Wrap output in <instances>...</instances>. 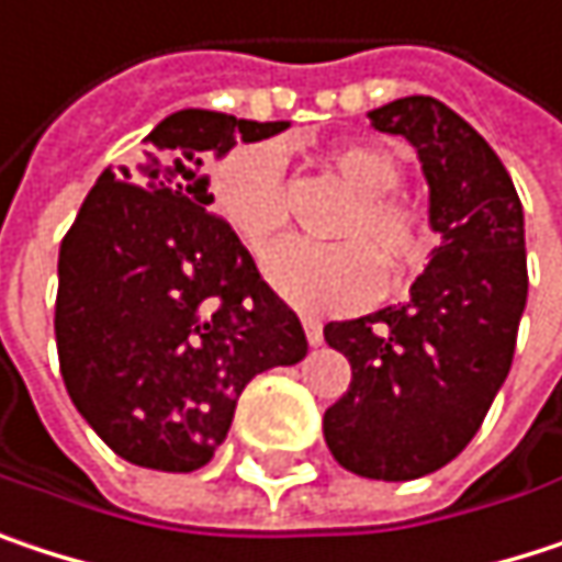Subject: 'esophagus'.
Wrapping results in <instances>:
<instances>
[{
	"label": "esophagus",
	"instance_id": "1",
	"mask_svg": "<svg viewBox=\"0 0 562 562\" xmlns=\"http://www.w3.org/2000/svg\"><path fill=\"white\" fill-rule=\"evenodd\" d=\"M301 323H304L307 342H311V346H319V342H323V323H319V319H314V316H304Z\"/></svg>",
	"mask_w": 562,
	"mask_h": 562
}]
</instances>
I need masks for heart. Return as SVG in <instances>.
Returning <instances> with one entry per match:
<instances>
[{
    "mask_svg": "<svg viewBox=\"0 0 562 562\" xmlns=\"http://www.w3.org/2000/svg\"><path fill=\"white\" fill-rule=\"evenodd\" d=\"M329 165L359 193V203L339 226V246L288 239L265 258L268 284L301 311H349L375 301L385 288V268H420L434 251L430 216L397 196L404 171L382 145L349 142L329 151ZM210 203L216 216L261 255L291 216L284 158L268 142L233 148L210 171Z\"/></svg>",
    "mask_w": 562,
    "mask_h": 562,
    "instance_id": "b5f03b06",
    "label": "heart"
}]
</instances>
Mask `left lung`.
Instances as JSON below:
<instances>
[{"mask_svg": "<svg viewBox=\"0 0 562 562\" xmlns=\"http://www.w3.org/2000/svg\"><path fill=\"white\" fill-rule=\"evenodd\" d=\"M369 119L417 148L440 246L407 304L323 326L352 366L323 437L342 469L407 482L465 450L508 379L527 304L525 210L498 155L450 105L404 97Z\"/></svg>", "mask_w": 562, "mask_h": 562, "instance_id": "left-lung-1", "label": "left lung"}]
</instances>
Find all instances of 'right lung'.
<instances>
[{"instance_id": "obj_1", "label": "right lung", "mask_w": 562, "mask_h": 562, "mask_svg": "<svg viewBox=\"0 0 562 562\" xmlns=\"http://www.w3.org/2000/svg\"><path fill=\"white\" fill-rule=\"evenodd\" d=\"M288 122L180 109L135 168H105L57 258L54 336L74 407L122 459L193 472L226 440L243 387L297 366L307 336L210 213L206 161Z\"/></svg>"}]
</instances>
